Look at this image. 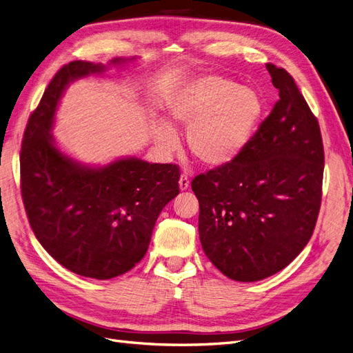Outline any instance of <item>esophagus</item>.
<instances>
[{
  "label": "esophagus",
  "instance_id": "34e87169",
  "mask_svg": "<svg viewBox=\"0 0 353 353\" xmlns=\"http://www.w3.org/2000/svg\"><path fill=\"white\" fill-rule=\"evenodd\" d=\"M188 187H190V178L185 174H183L179 178V190L185 191V190H188Z\"/></svg>",
  "mask_w": 353,
  "mask_h": 353
}]
</instances>
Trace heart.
<instances>
[{
  "mask_svg": "<svg viewBox=\"0 0 353 353\" xmlns=\"http://www.w3.org/2000/svg\"><path fill=\"white\" fill-rule=\"evenodd\" d=\"M265 113L262 95L219 74H201L190 81L170 103V116L187 126V145L200 163L218 168L236 160L252 141ZM156 141L174 152L178 137L160 122Z\"/></svg>",
  "mask_w": 353,
  "mask_h": 353,
  "instance_id": "heart-1",
  "label": "heart"
}]
</instances>
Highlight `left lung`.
<instances>
[{
  "mask_svg": "<svg viewBox=\"0 0 353 353\" xmlns=\"http://www.w3.org/2000/svg\"><path fill=\"white\" fill-rule=\"evenodd\" d=\"M280 99L231 163L196 176L199 236L228 279L253 283L303 250L323 196L324 147L316 117L290 73L266 65Z\"/></svg>",
  "mask_w": 353,
  "mask_h": 353,
  "instance_id": "8db88e82",
  "label": "left lung"
}]
</instances>
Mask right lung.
Wrapping results in <instances>:
<instances>
[{"label":"right lung","mask_w":353,"mask_h":353,"mask_svg":"<svg viewBox=\"0 0 353 353\" xmlns=\"http://www.w3.org/2000/svg\"><path fill=\"white\" fill-rule=\"evenodd\" d=\"M126 61L113 59L109 66ZM105 70L82 60L63 66L29 117L20 152L32 231L60 265L95 280L114 279L144 258L157 216L179 193L176 165L122 157L88 166L59 150L51 130L63 92L70 82Z\"/></svg>","instance_id":"1"}]
</instances>
